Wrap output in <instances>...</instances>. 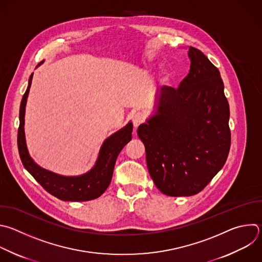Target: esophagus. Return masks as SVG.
Segmentation results:
<instances>
[{
	"mask_svg": "<svg viewBox=\"0 0 262 262\" xmlns=\"http://www.w3.org/2000/svg\"><path fill=\"white\" fill-rule=\"evenodd\" d=\"M144 121V115L142 113H136L133 116V123L135 127H138Z\"/></svg>",
	"mask_w": 262,
	"mask_h": 262,
	"instance_id": "1",
	"label": "esophagus"
}]
</instances>
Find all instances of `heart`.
I'll use <instances>...</instances> for the list:
<instances>
[{
  "mask_svg": "<svg viewBox=\"0 0 262 262\" xmlns=\"http://www.w3.org/2000/svg\"><path fill=\"white\" fill-rule=\"evenodd\" d=\"M168 79H169V74H168L167 72H163V74H162V81L165 82V81H167Z\"/></svg>",
  "mask_w": 262,
  "mask_h": 262,
  "instance_id": "obj_1",
  "label": "heart"
}]
</instances>
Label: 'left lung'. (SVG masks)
Segmentation results:
<instances>
[{
	"mask_svg": "<svg viewBox=\"0 0 262 262\" xmlns=\"http://www.w3.org/2000/svg\"><path fill=\"white\" fill-rule=\"evenodd\" d=\"M190 70L178 89L162 86L155 110L138 127L150 176L169 196L202 191L223 167L230 148L229 106L219 70L189 47Z\"/></svg>",
	"mask_w": 262,
	"mask_h": 262,
	"instance_id": "obj_1",
	"label": "left lung"
}]
</instances>
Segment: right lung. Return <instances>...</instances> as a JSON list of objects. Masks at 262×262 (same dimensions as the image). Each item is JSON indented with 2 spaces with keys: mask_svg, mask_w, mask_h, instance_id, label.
Masks as SVG:
<instances>
[{
  "mask_svg": "<svg viewBox=\"0 0 262 262\" xmlns=\"http://www.w3.org/2000/svg\"><path fill=\"white\" fill-rule=\"evenodd\" d=\"M44 62L41 61L40 64ZM34 73L30 76L28 89L23 97L19 109V128L17 145L19 156L26 169L36 181L53 196L66 202H86L101 196L111 183L114 165L122 148L132 140L133 123L129 121L121 129L108 137L101 146L95 165L82 175L63 176L48 170L31 157L25 134L26 106Z\"/></svg>",
  "mask_w": 262,
  "mask_h": 262,
  "instance_id": "right-lung-1",
  "label": "right lung"
}]
</instances>
